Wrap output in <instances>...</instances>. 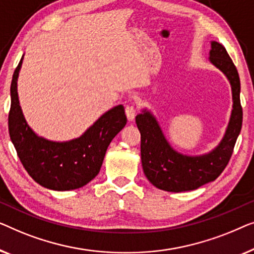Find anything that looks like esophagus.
<instances>
[{"mask_svg": "<svg viewBox=\"0 0 254 254\" xmlns=\"http://www.w3.org/2000/svg\"><path fill=\"white\" fill-rule=\"evenodd\" d=\"M126 114L128 121H133L135 116V108L132 106H127L126 107Z\"/></svg>", "mask_w": 254, "mask_h": 254, "instance_id": "obj_1", "label": "esophagus"}]
</instances>
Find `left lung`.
Instances as JSON below:
<instances>
[{
  "mask_svg": "<svg viewBox=\"0 0 254 254\" xmlns=\"http://www.w3.org/2000/svg\"><path fill=\"white\" fill-rule=\"evenodd\" d=\"M209 62L228 78L233 94V110L229 123L226 133L215 148L201 155L183 154L171 147L155 116L149 110L142 109L135 116V123L141 135L142 169L147 180L160 190L191 191L215 181L227 167L233 154L243 122L239 99L241 81L235 64L226 48L219 42L210 41Z\"/></svg>",
  "mask_w": 254,
  "mask_h": 254,
  "instance_id": "left-lung-1",
  "label": "left lung"
}]
</instances>
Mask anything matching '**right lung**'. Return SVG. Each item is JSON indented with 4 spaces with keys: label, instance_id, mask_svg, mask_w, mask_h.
Segmentation results:
<instances>
[{
    "label": "right lung",
    "instance_id": "right-lung-1",
    "mask_svg": "<svg viewBox=\"0 0 254 254\" xmlns=\"http://www.w3.org/2000/svg\"><path fill=\"white\" fill-rule=\"evenodd\" d=\"M24 55L12 76L9 133L28 175L41 187L54 191L76 190L99 174L106 151L114 137L126 127L123 105L99 117L80 137L53 141L32 130L20 108L17 80Z\"/></svg>",
    "mask_w": 254,
    "mask_h": 254
}]
</instances>
